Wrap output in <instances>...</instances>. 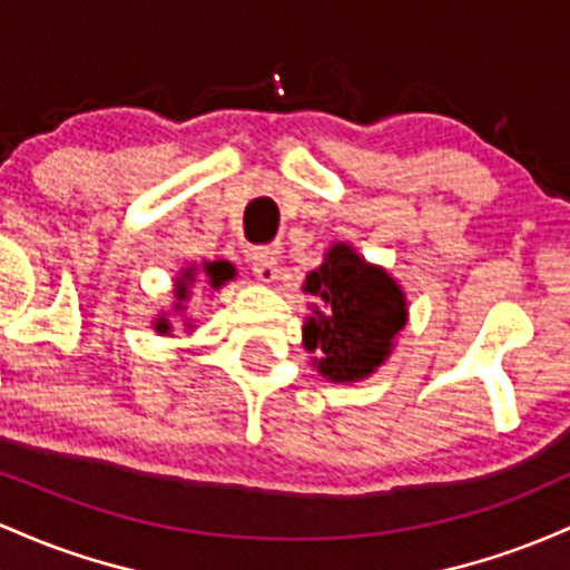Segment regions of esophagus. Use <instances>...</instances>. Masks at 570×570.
<instances>
[{"mask_svg": "<svg viewBox=\"0 0 570 570\" xmlns=\"http://www.w3.org/2000/svg\"><path fill=\"white\" fill-rule=\"evenodd\" d=\"M277 250L274 247H258L253 253V274L261 283H274L277 279Z\"/></svg>", "mask_w": 570, "mask_h": 570, "instance_id": "1", "label": "esophagus"}]
</instances>
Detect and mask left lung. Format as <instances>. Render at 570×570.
Wrapping results in <instances>:
<instances>
[{"mask_svg":"<svg viewBox=\"0 0 570 570\" xmlns=\"http://www.w3.org/2000/svg\"><path fill=\"white\" fill-rule=\"evenodd\" d=\"M304 291L328 304L325 315L306 320L304 347L317 355V371L331 382L368 376L406 323L399 285L347 245L331 247L325 264L309 272Z\"/></svg>","mask_w":570,"mask_h":570,"instance_id":"obj_1","label":"left lung"}]
</instances>
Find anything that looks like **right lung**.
Listing matches in <instances>:
<instances>
[{
  "mask_svg": "<svg viewBox=\"0 0 570 570\" xmlns=\"http://www.w3.org/2000/svg\"><path fill=\"white\" fill-rule=\"evenodd\" d=\"M204 274H207L209 283H213V287H220L223 283H226V279L234 277V266L226 264V261H215V264L204 266ZM185 279H194V277H190V272H185ZM177 296H180V302H183L185 296H188V287H185V283H180V293H177ZM156 328L158 331H169V325L158 323Z\"/></svg>",
  "mask_w": 570,
  "mask_h": 570,
  "instance_id": "obj_1",
  "label": "right lung"
}]
</instances>
